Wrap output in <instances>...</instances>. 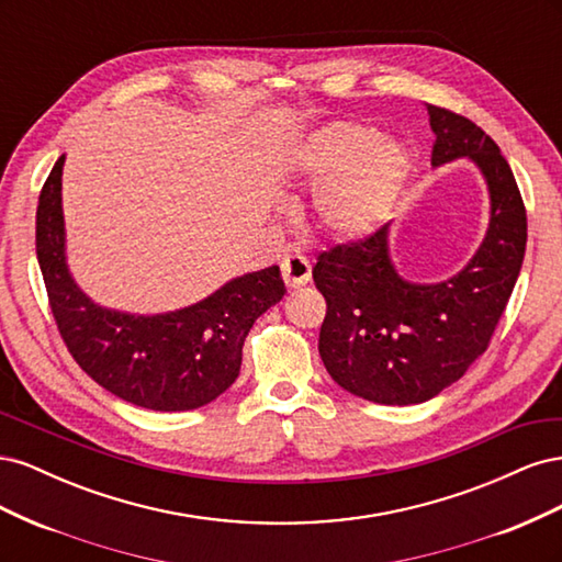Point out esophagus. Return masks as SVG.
Wrapping results in <instances>:
<instances>
[{
	"instance_id": "esophagus-1",
	"label": "esophagus",
	"mask_w": 562,
	"mask_h": 562,
	"mask_svg": "<svg viewBox=\"0 0 562 562\" xmlns=\"http://www.w3.org/2000/svg\"><path fill=\"white\" fill-rule=\"evenodd\" d=\"M281 277L288 288H300L304 283H310L312 265L304 255H285L281 260Z\"/></svg>"
}]
</instances>
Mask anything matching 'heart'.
Segmentation results:
<instances>
[{
  "mask_svg": "<svg viewBox=\"0 0 562 562\" xmlns=\"http://www.w3.org/2000/svg\"><path fill=\"white\" fill-rule=\"evenodd\" d=\"M293 164L312 184H321L314 217L335 241L375 234L396 211L413 171L403 143L356 122L321 126L300 145Z\"/></svg>",
  "mask_w": 562,
  "mask_h": 562,
  "instance_id": "obj_1",
  "label": "heart"
}]
</instances>
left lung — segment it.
<instances>
[{
    "mask_svg": "<svg viewBox=\"0 0 562 562\" xmlns=\"http://www.w3.org/2000/svg\"><path fill=\"white\" fill-rule=\"evenodd\" d=\"M436 135L431 166L469 159L490 196L479 250L454 277L415 283L391 260L389 227L318 255L314 283L328 302L321 361L349 394L413 405L457 382L487 342L518 281L527 217L512 166L490 135L450 110L427 105Z\"/></svg>",
    "mask_w": 562,
    "mask_h": 562,
    "instance_id": "1",
    "label": "left lung"
}]
</instances>
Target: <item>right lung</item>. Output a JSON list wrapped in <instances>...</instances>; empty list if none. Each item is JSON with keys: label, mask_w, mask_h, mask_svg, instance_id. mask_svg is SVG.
<instances>
[{"label": "right lung", "mask_w": 562, "mask_h": 562, "mask_svg": "<svg viewBox=\"0 0 562 562\" xmlns=\"http://www.w3.org/2000/svg\"><path fill=\"white\" fill-rule=\"evenodd\" d=\"M63 166L65 155L40 194L37 260L50 312L75 361L110 394L147 411H194L225 394L239 378L252 323L285 293L279 267L229 279L176 312L103 307L81 291L67 265Z\"/></svg>", "instance_id": "add662e5"}]
</instances>
